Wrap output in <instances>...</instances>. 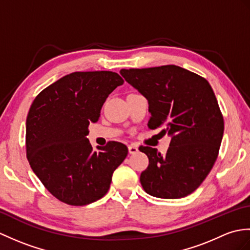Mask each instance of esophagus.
Wrapping results in <instances>:
<instances>
[{
    "label": "esophagus",
    "mask_w": 250,
    "mask_h": 250,
    "mask_svg": "<svg viewBox=\"0 0 250 250\" xmlns=\"http://www.w3.org/2000/svg\"><path fill=\"white\" fill-rule=\"evenodd\" d=\"M127 149H129L130 154H135L138 152V148H137V146H135V145H130V146L127 147Z\"/></svg>",
    "instance_id": "obj_1"
}]
</instances>
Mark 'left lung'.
<instances>
[{"label":"left lung","instance_id":"1","mask_svg":"<svg viewBox=\"0 0 250 250\" xmlns=\"http://www.w3.org/2000/svg\"><path fill=\"white\" fill-rule=\"evenodd\" d=\"M125 82L148 100L150 129L162 127L170 137L161 154L141 147L149 166L141 175L147 194L177 199L198 188L217 159L224 118L211 85L200 75L175 65L121 69Z\"/></svg>","mask_w":250,"mask_h":250}]
</instances>
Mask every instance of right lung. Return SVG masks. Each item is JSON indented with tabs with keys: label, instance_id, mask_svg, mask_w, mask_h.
<instances>
[{
	"label": "right lung",
	"instance_id": "1",
	"mask_svg": "<svg viewBox=\"0 0 250 250\" xmlns=\"http://www.w3.org/2000/svg\"><path fill=\"white\" fill-rule=\"evenodd\" d=\"M124 80L112 71L73 72L35 98L26 118V155L35 175L57 199L86 206L107 193L112 176L127 155L125 145L109 142L92 150L89 124Z\"/></svg>",
	"mask_w": 250,
	"mask_h": 250
}]
</instances>
